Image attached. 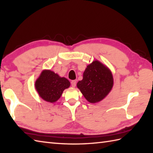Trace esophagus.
Here are the masks:
<instances>
[{
  "mask_svg": "<svg viewBox=\"0 0 153 153\" xmlns=\"http://www.w3.org/2000/svg\"><path fill=\"white\" fill-rule=\"evenodd\" d=\"M71 87H75L76 86V80H72L71 82Z\"/></svg>",
  "mask_w": 153,
  "mask_h": 153,
  "instance_id": "1",
  "label": "esophagus"
}]
</instances>
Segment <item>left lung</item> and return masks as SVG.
I'll use <instances>...</instances> for the list:
<instances>
[{"mask_svg":"<svg viewBox=\"0 0 153 153\" xmlns=\"http://www.w3.org/2000/svg\"><path fill=\"white\" fill-rule=\"evenodd\" d=\"M77 86L89 102H99L108 95L113 86L112 73L108 68L95 60L87 67L83 79L79 81Z\"/></svg>","mask_w":153,"mask_h":153,"instance_id":"obj_1","label":"left lung"}]
</instances>
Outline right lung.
Masks as SVG:
<instances>
[{"mask_svg":"<svg viewBox=\"0 0 153 153\" xmlns=\"http://www.w3.org/2000/svg\"><path fill=\"white\" fill-rule=\"evenodd\" d=\"M70 85L69 81L60 77L51 70L43 71L35 82L39 95L47 102H54L60 98L63 91Z\"/></svg>","mask_w":153,"mask_h":153,"instance_id":"obj_1","label":"right lung"}]
</instances>
